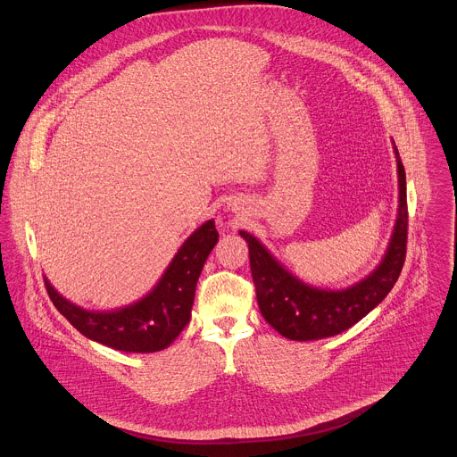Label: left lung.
Masks as SVG:
<instances>
[{"mask_svg":"<svg viewBox=\"0 0 457 457\" xmlns=\"http://www.w3.org/2000/svg\"><path fill=\"white\" fill-rule=\"evenodd\" d=\"M398 164L400 204L396 224L380 264L362 280L345 289L315 287L291 273L282 262L275 259L253 235L240 231L249 244L251 271L257 304L266 322L289 340H320L335 337L364 315L395 287L406 255V177L400 153L393 142Z\"/></svg>","mask_w":457,"mask_h":457,"instance_id":"8db88e82","label":"left lung"}]
</instances>
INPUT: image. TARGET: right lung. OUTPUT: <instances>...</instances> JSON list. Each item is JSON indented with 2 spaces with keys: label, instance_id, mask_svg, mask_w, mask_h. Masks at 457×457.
Instances as JSON below:
<instances>
[{
  "label": "right lung",
  "instance_id": "1",
  "mask_svg": "<svg viewBox=\"0 0 457 457\" xmlns=\"http://www.w3.org/2000/svg\"><path fill=\"white\" fill-rule=\"evenodd\" d=\"M217 240L215 222L210 219L182 244L153 291L122 308L86 310L62 298L46 278L47 293L54 306L86 338L122 353H157L187 326L196 282Z\"/></svg>",
  "mask_w": 457,
  "mask_h": 457
}]
</instances>
